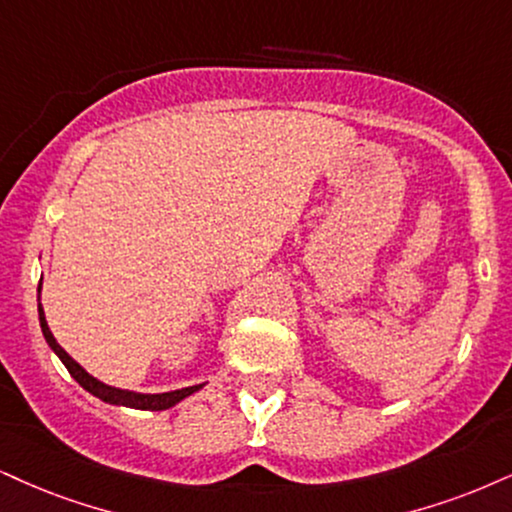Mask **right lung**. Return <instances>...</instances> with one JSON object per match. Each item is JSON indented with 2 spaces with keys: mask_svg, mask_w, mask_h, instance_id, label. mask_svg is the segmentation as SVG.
Returning <instances> with one entry per match:
<instances>
[{
  "mask_svg": "<svg viewBox=\"0 0 512 512\" xmlns=\"http://www.w3.org/2000/svg\"><path fill=\"white\" fill-rule=\"evenodd\" d=\"M40 308V325H42V334L44 339H47V344L52 346L56 356L61 358V363L66 365L68 372L75 377V382L80 384L82 389H87L90 394L99 396V399L106 401V403H113V406H128V408H137V410H166L170 406H175V403H180L185 396L194 394V391L201 389V384L197 387H185V389H175V391H166V394H135V391H125V389H116V387H109V384L94 380L90 372H85L80 368L78 363L73 361L71 356H68L66 351L61 349L59 342L54 339L52 330H49L47 320H44V311H42V304H37Z\"/></svg>",
  "mask_w": 512,
  "mask_h": 512,
  "instance_id": "obj_1",
  "label": "right lung"
}]
</instances>
